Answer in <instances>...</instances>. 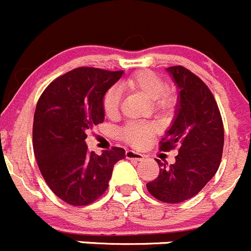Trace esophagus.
<instances>
[{
	"instance_id": "34e87169",
	"label": "esophagus",
	"mask_w": 251,
	"mask_h": 251,
	"mask_svg": "<svg viewBox=\"0 0 251 251\" xmlns=\"http://www.w3.org/2000/svg\"><path fill=\"white\" fill-rule=\"evenodd\" d=\"M126 157H127L128 159H136V161H142V159L145 158V154H142V153L139 152H136V151H127L126 152Z\"/></svg>"
}]
</instances>
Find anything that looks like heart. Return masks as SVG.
<instances>
[{"instance_id":"1","label":"heart","mask_w":251,"mask_h":251,"mask_svg":"<svg viewBox=\"0 0 251 251\" xmlns=\"http://www.w3.org/2000/svg\"><path fill=\"white\" fill-rule=\"evenodd\" d=\"M127 86L143 94L151 101H154L157 109H166L171 105V98L163 94L166 85L161 77L152 72H141L128 79ZM119 99L121 95L117 89H110L106 93L103 100L104 113L106 117H115L118 114ZM154 132L152 124L145 122H132L122 129V137L130 145L142 147L148 142L150 137Z\"/></svg>"}]
</instances>
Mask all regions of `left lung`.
Here are the masks:
<instances>
[{
    "instance_id": "left-lung-1",
    "label": "left lung",
    "mask_w": 251,
    "mask_h": 251,
    "mask_svg": "<svg viewBox=\"0 0 251 251\" xmlns=\"http://www.w3.org/2000/svg\"><path fill=\"white\" fill-rule=\"evenodd\" d=\"M166 72L178 95L161 150L177 148L178 154L170 166L156 159L159 175L147 183V190L159 201L178 203L199 194L219 170L224 126L214 95L200 77L183 66H171Z\"/></svg>"
}]
</instances>
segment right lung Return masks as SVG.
Wrapping results in <instances>:
<instances>
[{
	"label": "right lung",
	"mask_w": 251,
	"mask_h": 251,
	"mask_svg": "<svg viewBox=\"0 0 251 251\" xmlns=\"http://www.w3.org/2000/svg\"><path fill=\"white\" fill-rule=\"evenodd\" d=\"M123 72L77 68L57 77L37 101L32 143L40 172L59 199L89 205L108 188L113 167L126 158L123 148L88 151L86 130L104 122L106 92Z\"/></svg>",
	"instance_id": "right-lung-1"
}]
</instances>
